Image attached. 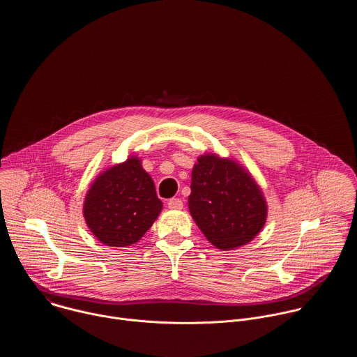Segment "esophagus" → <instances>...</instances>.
Returning a JSON list of instances; mask_svg holds the SVG:
<instances>
[{
	"mask_svg": "<svg viewBox=\"0 0 357 357\" xmlns=\"http://www.w3.org/2000/svg\"><path fill=\"white\" fill-rule=\"evenodd\" d=\"M168 207L172 210H181L183 207V202L178 197H172L168 200Z\"/></svg>",
	"mask_w": 357,
	"mask_h": 357,
	"instance_id": "1",
	"label": "esophagus"
}]
</instances>
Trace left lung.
Here are the masks:
<instances>
[{
	"label": "left lung",
	"instance_id": "8db88e82",
	"mask_svg": "<svg viewBox=\"0 0 357 357\" xmlns=\"http://www.w3.org/2000/svg\"><path fill=\"white\" fill-rule=\"evenodd\" d=\"M189 211L206 238L228 251L252 241L268 207L251 175L236 162L214 154L197 158L192 171Z\"/></svg>",
	"mask_w": 357,
	"mask_h": 357
}]
</instances>
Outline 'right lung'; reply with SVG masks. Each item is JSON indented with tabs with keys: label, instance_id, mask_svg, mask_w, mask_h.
Returning <instances> with one entry per match:
<instances>
[{
	"label": "right lung",
	"instance_id": "add662e5",
	"mask_svg": "<svg viewBox=\"0 0 357 357\" xmlns=\"http://www.w3.org/2000/svg\"><path fill=\"white\" fill-rule=\"evenodd\" d=\"M162 208L151 176L136 157L100 174L86 193L84 217L96 238L109 247L136 244Z\"/></svg>",
	"mask_w": 357,
	"mask_h": 357
}]
</instances>
